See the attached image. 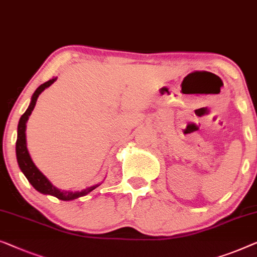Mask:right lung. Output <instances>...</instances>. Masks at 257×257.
<instances>
[{
    "label": "right lung",
    "instance_id": "add662e5",
    "mask_svg": "<svg viewBox=\"0 0 257 257\" xmlns=\"http://www.w3.org/2000/svg\"><path fill=\"white\" fill-rule=\"evenodd\" d=\"M57 80V77L52 79L47 82L43 83L42 85H39L38 88L36 89V91L33 92L32 97H31V103H30L29 107L27 111L22 114L20 122H18V128H17V141H16V156H17V162L18 166L23 174L25 175V177L28 178V181L31 183L33 188L36 189L37 191L44 193V195H51L57 197L58 199L61 200H73L79 198V197H82L88 195L89 192H91L94 189L98 187L99 184L92 185V187H89L87 189H84L82 191H76V192H72V191H65V190H60V189L55 188L53 184L51 183L50 181L47 180L45 175H44L40 170L37 168L35 163H33L31 156L29 154L28 147H27V136H25V130H27V121L29 119L30 114L32 113L33 109H35L36 102L38 99L39 95L45 90L46 88L50 87V85Z\"/></svg>",
    "mask_w": 257,
    "mask_h": 257
}]
</instances>
